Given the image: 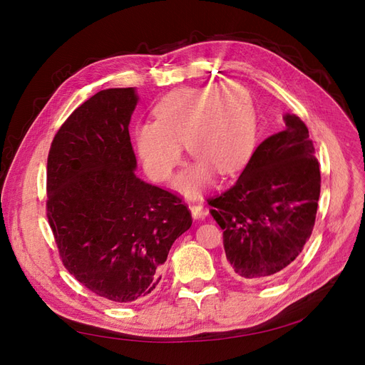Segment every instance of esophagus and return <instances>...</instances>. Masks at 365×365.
<instances>
[{
    "label": "esophagus",
    "mask_w": 365,
    "mask_h": 365,
    "mask_svg": "<svg viewBox=\"0 0 365 365\" xmlns=\"http://www.w3.org/2000/svg\"><path fill=\"white\" fill-rule=\"evenodd\" d=\"M189 208H190V213L195 219H204L207 216V212L201 204H190Z\"/></svg>",
    "instance_id": "34e87169"
}]
</instances>
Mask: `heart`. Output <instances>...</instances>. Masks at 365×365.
Returning <instances> with one entry per match:
<instances>
[{
  "instance_id": "1",
  "label": "heart",
  "mask_w": 365,
  "mask_h": 365,
  "mask_svg": "<svg viewBox=\"0 0 365 365\" xmlns=\"http://www.w3.org/2000/svg\"><path fill=\"white\" fill-rule=\"evenodd\" d=\"M155 121L135 129V149L146 173L164 181L180 163L182 146L197 161L175 180L180 192L197 196L213 172L230 175L242 168L254 146L252 98L237 82L181 88L153 109Z\"/></svg>"
}]
</instances>
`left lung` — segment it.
<instances>
[{"mask_svg":"<svg viewBox=\"0 0 365 365\" xmlns=\"http://www.w3.org/2000/svg\"><path fill=\"white\" fill-rule=\"evenodd\" d=\"M283 120L284 130L260 143L235 185L207 200L227 260L248 282L279 277L315 224L322 175L314 143L295 114Z\"/></svg>","mask_w":365,"mask_h":365,"instance_id":"8db88e82","label":"left lung"}]
</instances>
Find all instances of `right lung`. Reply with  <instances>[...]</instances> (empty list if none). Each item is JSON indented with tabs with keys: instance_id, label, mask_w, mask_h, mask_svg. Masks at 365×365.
<instances>
[{
	"instance_id": "add662e5",
	"label": "right lung",
	"mask_w": 365,
	"mask_h": 365,
	"mask_svg": "<svg viewBox=\"0 0 365 365\" xmlns=\"http://www.w3.org/2000/svg\"><path fill=\"white\" fill-rule=\"evenodd\" d=\"M135 88L98 91L65 120L47 161V217L63 267L114 303L146 298L192 225L178 196L141 181L130 145Z\"/></svg>"
}]
</instances>
